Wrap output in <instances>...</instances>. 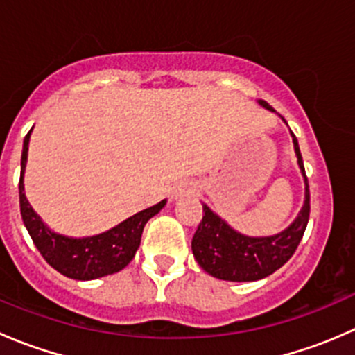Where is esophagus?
<instances>
[{
    "mask_svg": "<svg viewBox=\"0 0 355 355\" xmlns=\"http://www.w3.org/2000/svg\"><path fill=\"white\" fill-rule=\"evenodd\" d=\"M189 192H191V187H189L187 184H180L178 187H175L173 198L178 199V198H182V196H187Z\"/></svg>",
    "mask_w": 355,
    "mask_h": 355,
    "instance_id": "1",
    "label": "esophagus"
}]
</instances>
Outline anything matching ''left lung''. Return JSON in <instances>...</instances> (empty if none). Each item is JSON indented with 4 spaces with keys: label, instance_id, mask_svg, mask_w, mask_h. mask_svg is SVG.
I'll use <instances>...</instances> for the list:
<instances>
[{
    "label": "left lung",
    "instance_id": "obj_1",
    "mask_svg": "<svg viewBox=\"0 0 355 355\" xmlns=\"http://www.w3.org/2000/svg\"><path fill=\"white\" fill-rule=\"evenodd\" d=\"M261 105L273 111L266 101H261ZM292 141L306 182V200L299 216L282 234L271 237H247L228 227L216 213L202 204V221L192 237V252L199 266L211 277L227 282L261 280L284 266L299 247L309 221V184L299 142L293 134Z\"/></svg>",
    "mask_w": 355,
    "mask_h": 355
}]
</instances>
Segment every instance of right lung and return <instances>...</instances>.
<instances>
[{
  "instance_id": "add662e5",
  "label": "right lung",
  "mask_w": 355,
  "mask_h": 355,
  "mask_svg": "<svg viewBox=\"0 0 355 355\" xmlns=\"http://www.w3.org/2000/svg\"><path fill=\"white\" fill-rule=\"evenodd\" d=\"M31 132L25 135L22 149V170H20L19 182L20 214H22L25 228L41 256L44 257L49 266L73 280H96V278L123 270L134 259L135 250L141 245L142 230H144L146 223L163 209L166 200H161L156 206L148 207V209L127 218L111 230L94 235V237L71 239L55 234L42 223L37 213L32 209L24 192V171L25 163H27Z\"/></svg>"
}]
</instances>
